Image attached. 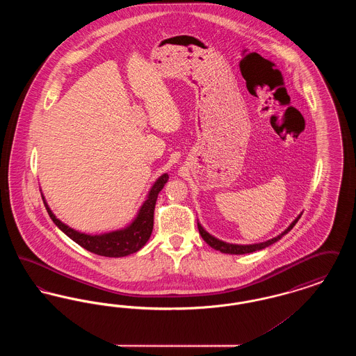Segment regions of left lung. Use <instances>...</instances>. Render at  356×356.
I'll list each match as a JSON object with an SVG mask.
<instances>
[{"mask_svg": "<svg viewBox=\"0 0 356 356\" xmlns=\"http://www.w3.org/2000/svg\"><path fill=\"white\" fill-rule=\"evenodd\" d=\"M300 219V216H298V219H295V221L288 227L287 229L283 232V234H280L279 236L273 237L271 240H268V241H264V243H259V244H251V245H237V244H228V243H224V241H221V240H218L216 237L211 236L207 231H204L203 227L197 222V228H199V232H200V235L204 238V241L208 244V245H211L212 248H215L216 251H220L222 254H251V252H254V251H260V250H263V248H266V247H268V245H271L273 244L275 241H277V240H280L282 237L284 236L286 234H288L292 228H293V225L298 222V220Z\"/></svg>", "mask_w": 356, "mask_h": 356, "instance_id": "left-lung-1", "label": "left lung"}]
</instances>
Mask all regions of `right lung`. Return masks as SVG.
I'll return each instance as SVG.
<instances>
[{
    "label": "right lung",
    "instance_id": "right-lung-1",
    "mask_svg": "<svg viewBox=\"0 0 356 356\" xmlns=\"http://www.w3.org/2000/svg\"><path fill=\"white\" fill-rule=\"evenodd\" d=\"M168 181V175L164 173L157 179V181L152 186L148 199L145 203L143 204L137 218L135 221L127 227L125 229L121 231H115L104 235H85L80 234L64 222L58 220L53 213H51L48 204H45V208L51 216L53 222L67 235L70 237L73 241H76L79 245H81L86 251L92 254H100V256H106V257H121L127 254H135L151 237L153 229V212H154V205L157 200L159 192L163 189L164 184ZM44 200V197H42Z\"/></svg>",
    "mask_w": 356,
    "mask_h": 356
}]
</instances>
